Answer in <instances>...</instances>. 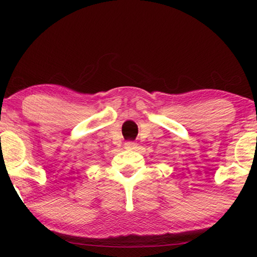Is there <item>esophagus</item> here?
<instances>
[{
    "label": "esophagus",
    "instance_id": "obj_1",
    "mask_svg": "<svg viewBox=\"0 0 257 257\" xmlns=\"http://www.w3.org/2000/svg\"><path fill=\"white\" fill-rule=\"evenodd\" d=\"M125 149H127V150H136L137 149V144L135 142H126Z\"/></svg>",
    "mask_w": 257,
    "mask_h": 257
}]
</instances>
